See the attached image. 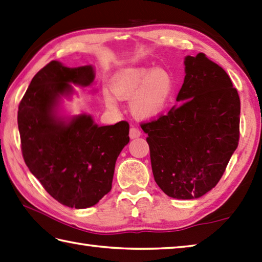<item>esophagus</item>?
Wrapping results in <instances>:
<instances>
[{"mask_svg": "<svg viewBox=\"0 0 262 262\" xmlns=\"http://www.w3.org/2000/svg\"><path fill=\"white\" fill-rule=\"evenodd\" d=\"M141 136V130L138 129V128L132 126L130 129H129V137L130 138H137Z\"/></svg>", "mask_w": 262, "mask_h": 262, "instance_id": "esophagus-1", "label": "esophagus"}]
</instances>
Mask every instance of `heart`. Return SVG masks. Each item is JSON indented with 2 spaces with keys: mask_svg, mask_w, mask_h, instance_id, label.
Listing matches in <instances>:
<instances>
[{
  "mask_svg": "<svg viewBox=\"0 0 262 262\" xmlns=\"http://www.w3.org/2000/svg\"><path fill=\"white\" fill-rule=\"evenodd\" d=\"M111 91L118 99L129 100L136 117L146 119L160 114L172 92V79L166 70L148 67H130L120 70L111 80ZM105 104L116 106L110 93L104 94Z\"/></svg>",
  "mask_w": 262,
  "mask_h": 262,
  "instance_id": "obj_1",
  "label": "heart"
}]
</instances>
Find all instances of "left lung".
I'll use <instances>...</instances> for the list:
<instances>
[{
  "instance_id": "left-lung-1",
  "label": "left lung",
  "mask_w": 262,
  "mask_h": 262,
  "mask_svg": "<svg viewBox=\"0 0 262 262\" xmlns=\"http://www.w3.org/2000/svg\"><path fill=\"white\" fill-rule=\"evenodd\" d=\"M177 106L142 122L155 181L168 196L192 200L217 185L239 140L241 102L222 67L204 53L185 58Z\"/></svg>"
}]
</instances>
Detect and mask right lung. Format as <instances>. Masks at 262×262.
Segmentation results:
<instances>
[{"instance_id":"1","label":"right lung","mask_w":262,"mask_h":262,"mask_svg":"<svg viewBox=\"0 0 262 262\" xmlns=\"http://www.w3.org/2000/svg\"><path fill=\"white\" fill-rule=\"evenodd\" d=\"M92 66L68 68L51 61L34 76L20 101L18 128L30 172L63 206L85 209L111 191L117 158L129 142V124L97 126L91 116L69 121L56 116L60 97L73 93L70 83L89 86Z\"/></svg>"}]
</instances>
